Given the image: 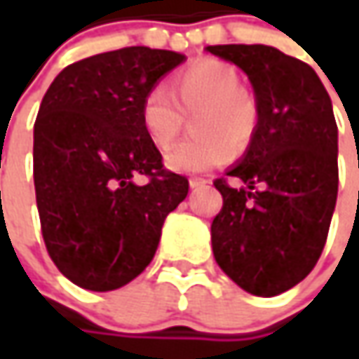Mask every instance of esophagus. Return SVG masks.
Listing matches in <instances>:
<instances>
[{
  "mask_svg": "<svg viewBox=\"0 0 359 359\" xmlns=\"http://www.w3.org/2000/svg\"><path fill=\"white\" fill-rule=\"evenodd\" d=\"M205 184H210V182H208V180H203V177H189V187H191V189L203 187Z\"/></svg>",
  "mask_w": 359,
  "mask_h": 359,
  "instance_id": "1",
  "label": "esophagus"
}]
</instances>
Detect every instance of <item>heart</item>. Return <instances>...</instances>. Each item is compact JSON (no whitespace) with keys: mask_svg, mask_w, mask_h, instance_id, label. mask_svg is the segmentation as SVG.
Wrapping results in <instances>:
<instances>
[{"mask_svg":"<svg viewBox=\"0 0 359 359\" xmlns=\"http://www.w3.org/2000/svg\"><path fill=\"white\" fill-rule=\"evenodd\" d=\"M191 114H196L191 121L196 137L165 154L173 172L201 173L226 163L233 147L241 151L252 144L259 123L257 104L241 90L238 69L214 57H201L180 69L170 81V91L151 88L140 109L145 135L159 149L173 145L184 130V116Z\"/></svg>","mask_w":359,"mask_h":359,"instance_id":"b5f03b06","label":"heart"}]
</instances>
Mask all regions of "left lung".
Here are the masks:
<instances>
[{
  "mask_svg": "<svg viewBox=\"0 0 359 359\" xmlns=\"http://www.w3.org/2000/svg\"><path fill=\"white\" fill-rule=\"evenodd\" d=\"M241 67L255 91L259 123L248 154L214 182L224 205L212 250L229 280L271 297L299 283L324 252L338 198V126L310 65L269 46H210Z\"/></svg>",
  "mask_w": 359,
  "mask_h": 359,
  "instance_id": "left-lung-1",
  "label": "left lung"
}]
</instances>
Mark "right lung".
<instances>
[{
  "label": "right lung",
  "instance_id": "right-lung-1",
  "mask_svg": "<svg viewBox=\"0 0 359 359\" xmlns=\"http://www.w3.org/2000/svg\"><path fill=\"white\" fill-rule=\"evenodd\" d=\"M184 53L142 46L67 65L46 91L34 126V184L51 262L83 290L111 292L154 259L161 226L186 200L145 135L140 109ZM147 177L144 184L135 177Z\"/></svg>",
  "mask_w": 359,
  "mask_h": 359
}]
</instances>
